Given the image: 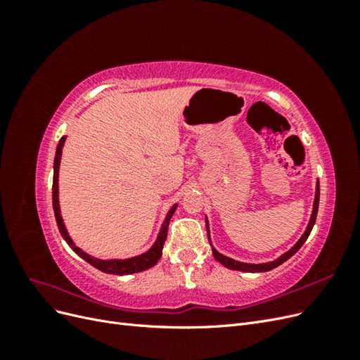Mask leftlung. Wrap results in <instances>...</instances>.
Wrapping results in <instances>:
<instances>
[{
    "mask_svg": "<svg viewBox=\"0 0 360 360\" xmlns=\"http://www.w3.org/2000/svg\"><path fill=\"white\" fill-rule=\"evenodd\" d=\"M319 201H320V183H317V192H315V201H314V210H312V214H311V221L308 224V228L307 231H304V234L300 237V240L294 245L288 252H285L284 255H281L278 259L275 261H270V263H266V264H246V263H240V261H236V259H231L228 257H224L222 254L217 252V250L214 248L213 249V257L216 258V261H219L221 264H224L225 267L231 269V270H240V271H249V274H254V271H269L271 269L278 267L279 264L284 263V261H287L288 258H291L294 254L297 252V250L302 248V245L307 242V238L309 237L311 231H312V226L315 224V219H317V212H319ZM207 234H209V224H207Z\"/></svg>",
    "mask_w": 360,
    "mask_h": 360,
    "instance_id": "obj_1",
    "label": "left lung"
}]
</instances>
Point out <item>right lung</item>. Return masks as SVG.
<instances>
[{
  "label": "right lung",
  "instance_id": "right-lung-1",
  "mask_svg": "<svg viewBox=\"0 0 360 360\" xmlns=\"http://www.w3.org/2000/svg\"><path fill=\"white\" fill-rule=\"evenodd\" d=\"M64 141H66V136H63L60 139V143L57 146V153H56V160H53V183H52V205H53V213H56V219H57V225L58 230L61 233V236L64 237V240L69 243V246L78 254L81 258H84L86 263H90L93 267L99 269L101 271H105V274H111V275H129V274H136V271H143L147 270L150 267H153L159 258L162 257V249H163V243L167 240V234H168V225H169V219L171 216L176 212V207L174 205L172 209L168 212L167 219L163 222L160 233L156 243L153 245L148 252L130 258V259H97L90 257L89 254H85L84 250H81L78 246H75L72 238L69 237L66 226L63 224L61 214H60V204H58V168H60V160H61V150L64 146Z\"/></svg>",
  "mask_w": 360,
  "mask_h": 360
}]
</instances>
